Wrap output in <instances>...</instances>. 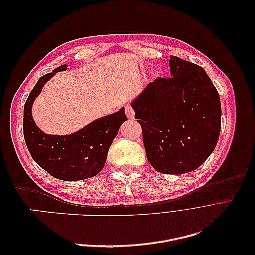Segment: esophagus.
<instances>
[{
    "label": "esophagus",
    "mask_w": 255,
    "mask_h": 255,
    "mask_svg": "<svg viewBox=\"0 0 255 255\" xmlns=\"http://www.w3.org/2000/svg\"><path fill=\"white\" fill-rule=\"evenodd\" d=\"M126 114H127L128 119H134L135 112H134V109L132 106H129V105L126 106Z\"/></svg>",
    "instance_id": "34e87169"
}]
</instances>
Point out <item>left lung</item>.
<instances>
[{"label":"left lung","mask_w":255,"mask_h":255,"mask_svg":"<svg viewBox=\"0 0 255 255\" xmlns=\"http://www.w3.org/2000/svg\"><path fill=\"white\" fill-rule=\"evenodd\" d=\"M171 78L149 83L130 102L146 158L161 173L196 170L214 151L221 128L217 89L204 69L170 55Z\"/></svg>","instance_id":"1"}]
</instances>
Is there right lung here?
I'll list each match as a JSON object with an SVG mask.
<instances>
[{
  "instance_id": "add662e5",
  "label": "right lung",
  "mask_w": 255,
  "mask_h": 255,
  "mask_svg": "<svg viewBox=\"0 0 255 255\" xmlns=\"http://www.w3.org/2000/svg\"><path fill=\"white\" fill-rule=\"evenodd\" d=\"M57 67L38 80L26 100L23 111V134L33 159L52 176L63 181H80L97 175L102 170L110 146L121 125L128 120L125 107L98 118L69 135L44 133L35 123L32 107L43 86L54 75L67 70Z\"/></svg>"
}]
</instances>
